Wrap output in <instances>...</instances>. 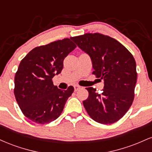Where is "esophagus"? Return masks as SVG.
<instances>
[{"label":"esophagus","instance_id":"obj_1","mask_svg":"<svg viewBox=\"0 0 152 152\" xmlns=\"http://www.w3.org/2000/svg\"><path fill=\"white\" fill-rule=\"evenodd\" d=\"M74 91H77L78 90H79L80 88H81V86H78V85H74Z\"/></svg>","mask_w":152,"mask_h":152}]
</instances>
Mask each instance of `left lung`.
I'll return each mask as SVG.
<instances>
[{"mask_svg":"<svg viewBox=\"0 0 152 152\" xmlns=\"http://www.w3.org/2000/svg\"><path fill=\"white\" fill-rule=\"evenodd\" d=\"M71 40L91 59L97 78L104 79L101 93L86 88L88 97L83 104L88 115L103 124L116 122L127 112L134 98L137 74L132 54L114 38L86 34Z\"/></svg>","mask_w":152,"mask_h":152,"instance_id":"1","label":"left lung"}]
</instances>
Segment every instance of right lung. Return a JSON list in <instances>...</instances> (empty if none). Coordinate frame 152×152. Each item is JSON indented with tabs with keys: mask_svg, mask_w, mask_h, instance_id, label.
<instances>
[{
	"mask_svg": "<svg viewBox=\"0 0 152 152\" xmlns=\"http://www.w3.org/2000/svg\"><path fill=\"white\" fill-rule=\"evenodd\" d=\"M71 38L36 47L23 58L15 76L14 94L19 107L31 121L41 124L54 121L74 92L61 90L52 78L61 72L64 58L76 48Z\"/></svg>",
	"mask_w": 152,
	"mask_h": 152,
	"instance_id": "obj_1",
	"label": "right lung"
}]
</instances>
